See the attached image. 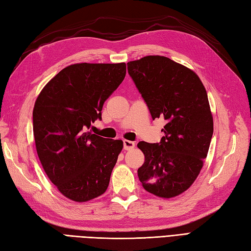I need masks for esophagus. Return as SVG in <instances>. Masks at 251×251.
<instances>
[{
  "label": "esophagus",
  "mask_w": 251,
  "mask_h": 251,
  "mask_svg": "<svg viewBox=\"0 0 251 251\" xmlns=\"http://www.w3.org/2000/svg\"><path fill=\"white\" fill-rule=\"evenodd\" d=\"M134 147H135V143H134V142H131V140H127V139L124 140L125 150H132Z\"/></svg>",
  "instance_id": "1"
}]
</instances>
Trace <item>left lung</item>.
<instances>
[{"instance_id": "obj_1", "label": "left lung", "mask_w": 251, "mask_h": 251, "mask_svg": "<svg viewBox=\"0 0 251 251\" xmlns=\"http://www.w3.org/2000/svg\"><path fill=\"white\" fill-rule=\"evenodd\" d=\"M127 72L152 119L167 120L160 143L137 144L145 155L139 181L157 197L179 196L197 179L209 152L214 126L206 90L192 69L161 55L129 62Z\"/></svg>"}]
</instances>
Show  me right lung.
<instances>
[{"label":"right lung","mask_w":251,"mask_h":251,"mask_svg":"<svg viewBox=\"0 0 251 251\" xmlns=\"http://www.w3.org/2000/svg\"><path fill=\"white\" fill-rule=\"evenodd\" d=\"M125 63L73 64L47 83L33 109L36 150L60 194L86 202L104 194L124 148L121 139L86 132L124 81Z\"/></svg>","instance_id":"add662e5"}]
</instances>
